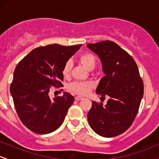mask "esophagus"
Listing matches in <instances>:
<instances>
[{"mask_svg": "<svg viewBox=\"0 0 159 159\" xmlns=\"http://www.w3.org/2000/svg\"><path fill=\"white\" fill-rule=\"evenodd\" d=\"M83 97H82V96H75V99L76 100V101H79V100H82L83 99Z\"/></svg>", "mask_w": 159, "mask_h": 159, "instance_id": "esophagus-1", "label": "esophagus"}]
</instances>
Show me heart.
<instances>
[{"label":"heart","instance_id":"obj_1","mask_svg":"<svg viewBox=\"0 0 159 159\" xmlns=\"http://www.w3.org/2000/svg\"><path fill=\"white\" fill-rule=\"evenodd\" d=\"M78 61L81 63L86 69H89V70H92L94 69L96 63V57L93 54L91 53H83V54H80L78 56ZM71 69H72V63L71 61H66L63 66V75L65 77L69 75L71 72ZM94 84L93 82L91 81H84V82H80L76 81L73 82L69 85V90L72 92L75 93L77 94L81 95H86L90 93V91L93 88Z\"/></svg>","mask_w":159,"mask_h":159}]
</instances>
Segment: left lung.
Masks as SVG:
<instances>
[{"label": "left lung", "instance_id": "left-lung-1", "mask_svg": "<svg viewBox=\"0 0 159 159\" xmlns=\"http://www.w3.org/2000/svg\"><path fill=\"white\" fill-rule=\"evenodd\" d=\"M87 46L100 58L105 73L96 93L109 96L105 105L92 102L88 123L98 135H120L132 125L143 96L138 66L132 56L114 42L106 40Z\"/></svg>", "mask_w": 159, "mask_h": 159}]
</instances>
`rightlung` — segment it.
Here are the masks:
<instances>
[{
  "mask_svg": "<svg viewBox=\"0 0 159 159\" xmlns=\"http://www.w3.org/2000/svg\"><path fill=\"white\" fill-rule=\"evenodd\" d=\"M81 45L39 47L16 66L10 93L19 119L32 132L48 134L63 123L75 98L66 92L51 98L48 93L52 86H63V66Z\"/></svg>",
  "mask_w": 159,
  "mask_h": 159,
  "instance_id": "add662e5",
  "label": "right lung"
}]
</instances>
